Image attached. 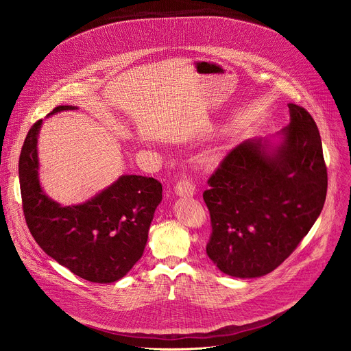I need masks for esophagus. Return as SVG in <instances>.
I'll use <instances>...</instances> for the list:
<instances>
[{"mask_svg":"<svg viewBox=\"0 0 351 351\" xmlns=\"http://www.w3.org/2000/svg\"><path fill=\"white\" fill-rule=\"evenodd\" d=\"M175 193L180 197H191L194 193H195V186L194 183L191 182L190 176L187 175H183L180 178V180L176 183L175 186Z\"/></svg>","mask_w":351,"mask_h":351,"instance_id":"1","label":"esophagus"}]
</instances>
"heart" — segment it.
Wrapping results in <instances>:
<instances>
[{"label": "heart", "instance_id": "b5f03b06", "mask_svg": "<svg viewBox=\"0 0 351 351\" xmlns=\"http://www.w3.org/2000/svg\"><path fill=\"white\" fill-rule=\"evenodd\" d=\"M202 162L208 167V165H211V164L215 162V157H214L213 154H206V156L202 158Z\"/></svg>", "mask_w": 351, "mask_h": 351}]
</instances>
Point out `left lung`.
Segmentation results:
<instances>
[{"label": "left lung", "instance_id": "left-lung-1", "mask_svg": "<svg viewBox=\"0 0 351 351\" xmlns=\"http://www.w3.org/2000/svg\"><path fill=\"white\" fill-rule=\"evenodd\" d=\"M280 143L252 138L222 160L203 198L213 233L207 256L226 275L258 278L278 268L310 232L326 198L328 173L313 117L289 104Z\"/></svg>", "mask_w": 351, "mask_h": 351}]
</instances>
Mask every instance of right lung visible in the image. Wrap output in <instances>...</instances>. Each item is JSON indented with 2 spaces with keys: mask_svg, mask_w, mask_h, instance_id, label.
<instances>
[{
  "mask_svg": "<svg viewBox=\"0 0 351 351\" xmlns=\"http://www.w3.org/2000/svg\"><path fill=\"white\" fill-rule=\"evenodd\" d=\"M77 110L60 106L49 115ZM43 119L29 130L19 157V183L27 228L45 254L94 283L123 278L141 258L148 229L162 199V184L138 175H122L86 203L61 206L38 180L37 137Z\"/></svg>",
  "mask_w": 351,
  "mask_h": 351,
  "instance_id": "obj_1",
  "label": "right lung"
}]
</instances>
